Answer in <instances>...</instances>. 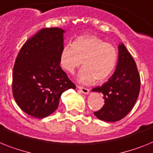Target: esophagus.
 <instances>
[{
	"instance_id": "obj_1",
	"label": "esophagus",
	"mask_w": 153,
	"mask_h": 153,
	"mask_svg": "<svg viewBox=\"0 0 153 153\" xmlns=\"http://www.w3.org/2000/svg\"><path fill=\"white\" fill-rule=\"evenodd\" d=\"M77 88L84 94H88L89 93V89L88 88H84V87H81V86H77Z\"/></svg>"
}]
</instances>
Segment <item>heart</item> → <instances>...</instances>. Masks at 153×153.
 <instances>
[{
	"label": "heart",
	"instance_id": "obj_1",
	"mask_svg": "<svg viewBox=\"0 0 153 153\" xmlns=\"http://www.w3.org/2000/svg\"><path fill=\"white\" fill-rule=\"evenodd\" d=\"M118 51L111 44L93 35L80 36L71 44L62 47L59 55L62 68L74 74L82 64L84 69L79 75V81L88 84L102 82L113 74L117 66Z\"/></svg>",
	"mask_w": 153,
	"mask_h": 153
}]
</instances>
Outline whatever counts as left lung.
Segmentation results:
<instances>
[{"label":"left lung","mask_w":153,"mask_h":153,"mask_svg":"<svg viewBox=\"0 0 153 153\" xmlns=\"http://www.w3.org/2000/svg\"><path fill=\"white\" fill-rule=\"evenodd\" d=\"M136 63L123 44L119 45V59L113 75L101 87L92 89L103 94L104 105L94 114L99 120L115 122L123 119L135 104L140 91Z\"/></svg>","instance_id":"obj_1"}]
</instances>
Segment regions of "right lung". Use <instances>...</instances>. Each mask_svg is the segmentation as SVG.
<instances>
[{"label": "right lung", "instance_id": "right-lung-1", "mask_svg": "<svg viewBox=\"0 0 153 153\" xmlns=\"http://www.w3.org/2000/svg\"><path fill=\"white\" fill-rule=\"evenodd\" d=\"M60 28H44L22 45L15 62L12 94L23 112L36 118L54 113L65 91L76 85L62 69L63 47Z\"/></svg>", "mask_w": 153, "mask_h": 153}]
</instances>
